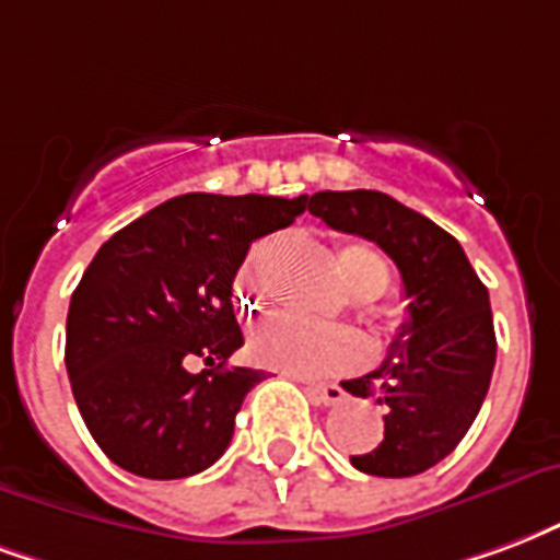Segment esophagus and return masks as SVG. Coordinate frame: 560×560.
Instances as JSON below:
<instances>
[{"label":"esophagus","instance_id":"34e87169","mask_svg":"<svg viewBox=\"0 0 560 560\" xmlns=\"http://www.w3.org/2000/svg\"><path fill=\"white\" fill-rule=\"evenodd\" d=\"M308 397L317 407H335L343 400V388L338 383H317L308 385Z\"/></svg>","mask_w":560,"mask_h":560}]
</instances>
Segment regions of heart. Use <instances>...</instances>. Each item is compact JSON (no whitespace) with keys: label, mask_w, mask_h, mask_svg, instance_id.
Here are the masks:
<instances>
[{"label":"heart","mask_w":560,"mask_h":560,"mask_svg":"<svg viewBox=\"0 0 560 560\" xmlns=\"http://www.w3.org/2000/svg\"><path fill=\"white\" fill-rule=\"evenodd\" d=\"M332 269L353 300H376L392 279V267L383 252L364 240H338L332 246ZM240 291L252 302L260 300L255 258L240 272ZM248 353L255 355V362L284 374L323 376L359 362L364 355V341L343 326H314L296 317H276L252 332Z\"/></svg>","instance_id":"obj_1"}]
</instances>
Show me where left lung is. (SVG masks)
<instances>
[{"mask_svg": "<svg viewBox=\"0 0 560 560\" xmlns=\"http://www.w3.org/2000/svg\"><path fill=\"white\" fill-rule=\"evenodd\" d=\"M308 213L376 243L395 260L407 323L376 371L347 380L355 397L385 409L380 445L350 457L376 478H409L445 459L478 418L495 368L490 293L448 231L376 189L314 192Z\"/></svg>", "mask_w": 560, "mask_h": 560, "instance_id": "8db88e82", "label": "left lung"}]
</instances>
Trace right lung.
<instances>
[{
    "label": "right lung",
    "mask_w": 560,
    "mask_h": 560,
    "mask_svg": "<svg viewBox=\"0 0 560 560\" xmlns=\"http://www.w3.org/2000/svg\"><path fill=\"white\" fill-rule=\"evenodd\" d=\"M305 196L189 192L153 207L94 255L70 296L73 400L106 457L151 480L213 466L264 371L231 368L243 347L234 276L252 240L288 228ZM205 358L201 375L185 362Z\"/></svg>",
    "instance_id": "obj_1"
}]
</instances>
